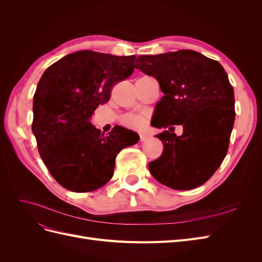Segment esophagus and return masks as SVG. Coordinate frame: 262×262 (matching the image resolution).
I'll use <instances>...</instances> for the list:
<instances>
[{
    "label": "esophagus",
    "mask_w": 262,
    "mask_h": 262,
    "mask_svg": "<svg viewBox=\"0 0 262 262\" xmlns=\"http://www.w3.org/2000/svg\"><path fill=\"white\" fill-rule=\"evenodd\" d=\"M147 138H148L147 134H145V133H140V141H141V142L145 141Z\"/></svg>",
    "instance_id": "esophagus-1"
}]
</instances>
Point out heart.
I'll return each instance as SVG.
<instances>
[{
    "label": "heart",
    "instance_id": "heart-1",
    "mask_svg": "<svg viewBox=\"0 0 262 262\" xmlns=\"http://www.w3.org/2000/svg\"><path fill=\"white\" fill-rule=\"evenodd\" d=\"M123 123L126 126H132V128H139L143 124V118L137 116V115H130L126 116L123 120Z\"/></svg>",
    "mask_w": 262,
    "mask_h": 262
}]
</instances>
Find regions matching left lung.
<instances>
[{
	"instance_id": "left-lung-1",
	"label": "left lung",
	"mask_w": 262,
	"mask_h": 262,
	"mask_svg": "<svg viewBox=\"0 0 262 262\" xmlns=\"http://www.w3.org/2000/svg\"><path fill=\"white\" fill-rule=\"evenodd\" d=\"M137 69L154 76L164 96L150 124H181L180 137L163 131V153L148 164L161 184L176 190L203 185L225 158L235 121L233 86L220 63L192 50L141 55ZM173 128V126H170Z\"/></svg>"
}]
</instances>
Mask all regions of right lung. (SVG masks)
Returning a JSON list of instances; mask_svg holds the SVG:
<instances>
[{"instance_id":"obj_1","label":"right lung","mask_w":262,"mask_h":262,"mask_svg":"<svg viewBox=\"0 0 262 262\" xmlns=\"http://www.w3.org/2000/svg\"><path fill=\"white\" fill-rule=\"evenodd\" d=\"M136 55L76 51L45 71L34 95L33 130L51 176L74 192H91L112 179L116 157L139 136L117 125L108 134L91 123L113 87L134 71Z\"/></svg>"}]
</instances>
